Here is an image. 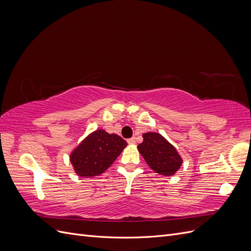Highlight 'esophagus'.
Instances as JSON below:
<instances>
[{"instance_id": "34e87169", "label": "esophagus", "mask_w": 251, "mask_h": 251, "mask_svg": "<svg viewBox=\"0 0 251 251\" xmlns=\"http://www.w3.org/2000/svg\"><path fill=\"white\" fill-rule=\"evenodd\" d=\"M136 142V139H135V137H132V138H130V139H127V143H130V144H134Z\"/></svg>"}]
</instances>
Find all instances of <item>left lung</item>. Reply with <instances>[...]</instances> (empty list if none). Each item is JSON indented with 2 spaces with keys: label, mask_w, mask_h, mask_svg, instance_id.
<instances>
[{
  "label": "left lung",
  "mask_w": 251,
  "mask_h": 251,
  "mask_svg": "<svg viewBox=\"0 0 251 251\" xmlns=\"http://www.w3.org/2000/svg\"><path fill=\"white\" fill-rule=\"evenodd\" d=\"M142 137L143 141L137 148L151 170L164 176H172L180 169V155L163 136L149 132Z\"/></svg>",
  "instance_id": "obj_1"
}]
</instances>
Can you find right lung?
Wrapping results in <instances>:
<instances>
[{
	"label": "right lung",
	"instance_id": "obj_1",
	"mask_svg": "<svg viewBox=\"0 0 251 251\" xmlns=\"http://www.w3.org/2000/svg\"><path fill=\"white\" fill-rule=\"evenodd\" d=\"M126 142L116 134L97 130L90 134L70 156L78 176L94 177L108 170L126 147Z\"/></svg>",
	"mask_w": 251,
	"mask_h": 251
}]
</instances>
